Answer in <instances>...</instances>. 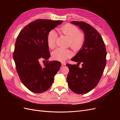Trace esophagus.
Returning a JSON list of instances; mask_svg holds the SVG:
<instances>
[{"label": "esophagus", "mask_w": 120, "mask_h": 120, "mask_svg": "<svg viewBox=\"0 0 120 120\" xmlns=\"http://www.w3.org/2000/svg\"><path fill=\"white\" fill-rule=\"evenodd\" d=\"M61 64H62V65H66V63L65 62H62L61 63Z\"/></svg>", "instance_id": "34e87169"}]
</instances>
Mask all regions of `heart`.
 Here are the masks:
<instances>
[{"label":"heart","instance_id":"1","mask_svg":"<svg viewBox=\"0 0 120 120\" xmlns=\"http://www.w3.org/2000/svg\"><path fill=\"white\" fill-rule=\"evenodd\" d=\"M58 30L61 35L66 38L67 44L73 49L78 50L82 46L85 40L84 35L79 32L76 26L68 23L61 27ZM57 39L56 33L54 30H51L47 37V45L49 48L53 49L55 47ZM72 55V53L69 49L58 48L52 52V56L53 59L63 62L70 58Z\"/></svg>","mask_w":120,"mask_h":120}]
</instances>
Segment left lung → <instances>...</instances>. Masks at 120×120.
I'll use <instances>...</instances> for the list:
<instances>
[{
    "label": "left lung",
    "mask_w": 120,
    "mask_h": 120,
    "mask_svg": "<svg viewBox=\"0 0 120 120\" xmlns=\"http://www.w3.org/2000/svg\"><path fill=\"white\" fill-rule=\"evenodd\" d=\"M71 23L82 30L85 40L82 48L71 59L77 64L81 63L82 67L67 64L69 69L67 81L73 92L85 94L96 86L101 79L107 62V51L102 37L94 27L83 22Z\"/></svg>",
    "instance_id": "1"
}]
</instances>
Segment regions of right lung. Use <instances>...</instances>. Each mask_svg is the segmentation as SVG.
Instances as JSON below:
<instances>
[{"label": "right lung", "instance_id": "obj_1", "mask_svg": "<svg viewBox=\"0 0 120 120\" xmlns=\"http://www.w3.org/2000/svg\"><path fill=\"white\" fill-rule=\"evenodd\" d=\"M63 22L37 19L25 26L17 37L13 54L17 72L23 84L35 93L49 90L61 67V62L57 61H47L42 66L39 60H47L50 57L47 35Z\"/></svg>", "mask_w": 120, "mask_h": 120}]
</instances>
